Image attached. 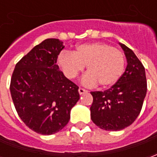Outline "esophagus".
I'll list each match as a JSON object with an SVG mask.
<instances>
[{
    "label": "esophagus",
    "mask_w": 157,
    "mask_h": 157,
    "mask_svg": "<svg viewBox=\"0 0 157 157\" xmlns=\"http://www.w3.org/2000/svg\"><path fill=\"white\" fill-rule=\"evenodd\" d=\"M78 92H79V93H80V95H82V94H85V93H86V92H87V91H86V90H85V89L82 88V87H80V88L78 89Z\"/></svg>",
    "instance_id": "obj_1"
}]
</instances>
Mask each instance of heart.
<instances>
[{
    "label": "heart",
    "instance_id": "b5f03b06",
    "mask_svg": "<svg viewBox=\"0 0 157 157\" xmlns=\"http://www.w3.org/2000/svg\"><path fill=\"white\" fill-rule=\"evenodd\" d=\"M57 60L69 79H75L86 65L87 73L82 83L87 86L98 83L102 87H109L118 82L125 64L124 55L119 49L100 42L80 44L72 53L62 51Z\"/></svg>",
    "mask_w": 157,
    "mask_h": 157
}]
</instances>
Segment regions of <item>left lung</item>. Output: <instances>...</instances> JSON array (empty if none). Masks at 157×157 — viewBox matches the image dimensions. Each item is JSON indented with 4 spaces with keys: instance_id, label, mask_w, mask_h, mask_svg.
<instances>
[{
    "instance_id": "obj_1",
    "label": "left lung",
    "mask_w": 157,
    "mask_h": 157,
    "mask_svg": "<svg viewBox=\"0 0 157 157\" xmlns=\"http://www.w3.org/2000/svg\"><path fill=\"white\" fill-rule=\"evenodd\" d=\"M127 59L125 71L104 92H92L90 108L92 122L109 131L121 130L132 124L141 111L147 91L145 67L131 49L119 43Z\"/></svg>"
}]
</instances>
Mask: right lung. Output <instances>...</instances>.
<instances>
[{
    "instance_id": "1",
    "label": "right lung",
    "mask_w": 157,
    "mask_h": 157,
    "mask_svg": "<svg viewBox=\"0 0 157 157\" xmlns=\"http://www.w3.org/2000/svg\"><path fill=\"white\" fill-rule=\"evenodd\" d=\"M65 46L57 39L36 45L16 65L10 92L23 123L38 134L57 133L68 124L80 98L78 86L56 65Z\"/></svg>"
}]
</instances>
